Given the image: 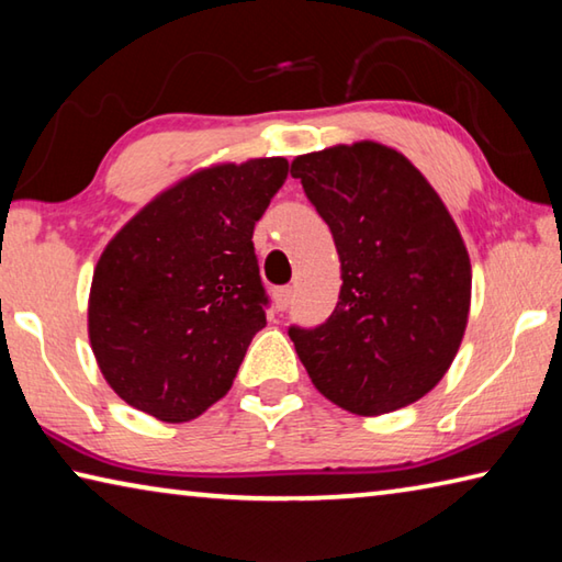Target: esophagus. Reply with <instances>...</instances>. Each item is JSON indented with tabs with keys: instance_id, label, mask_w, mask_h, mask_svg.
<instances>
[{
	"instance_id": "1",
	"label": "esophagus",
	"mask_w": 562,
	"mask_h": 562,
	"mask_svg": "<svg viewBox=\"0 0 562 562\" xmlns=\"http://www.w3.org/2000/svg\"><path fill=\"white\" fill-rule=\"evenodd\" d=\"M292 297H294V290L292 288H280L274 290V307H278V312H284L292 304Z\"/></svg>"
}]
</instances>
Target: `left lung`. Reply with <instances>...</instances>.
Returning <instances> with one entry per match:
<instances>
[{"label": "left lung", "mask_w": 562, "mask_h": 562, "mask_svg": "<svg viewBox=\"0 0 562 562\" xmlns=\"http://www.w3.org/2000/svg\"><path fill=\"white\" fill-rule=\"evenodd\" d=\"M292 176L341 262L335 312L288 329L312 384L355 414L414 404L451 367L469 319L459 227L426 178L372 140L294 158Z\"/></svg>", "instance_id": "1"}]
</instances>
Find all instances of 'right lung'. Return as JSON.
<instances>
[{"instance_id":"1","label":"right lung","mask_w":562,"mask_h":562,"mask_svg":"<svg viewBox=\"0 0 562 562\" xmlns=\"http://www.w3.org/2000/svg\"><path fill=\"white\" fill-rule=\"evenodd\" d=\"M284 158L201 170L148 203L97 265L89 337L123 402L160 422L227 394L270 297L252 231L288 180Z\"/></svg>"}]
</instances>
